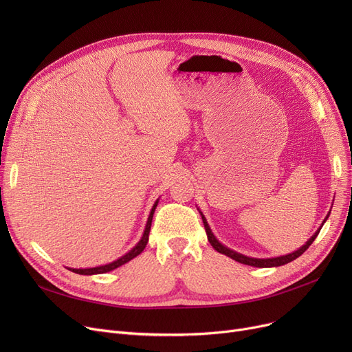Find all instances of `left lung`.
Returning <instances> with one entry per match:
<instances>
[{"instance_id":"left-lung-1","label":"left lung","mask_w":352,"mask_h":352,"mask_svg":"<svg viewBox=\"0 0 352 352\" xmlns=\"http://www.w3.org/2000/svg\"><path fill=\"white\" fill-rule=\"evenodd\" d=\"M199 214H201V218H202V223H204V227H206V232H207L208 241H210V244L212 245V248H214L215 251H218L219 254H224V255L232 258V260H235V261L239 263V264H245V265H251V267H256V268H271V267L285 265V264L294 261L295 258H298L300 255H302V254L308 250V247L314 243V239L317 238V235L320 234L322 226L325 224V221H327L328 217H329V212H328L327 217H325L324 221H322L321 227H320L316 232H314V235L308 239V241H307L302 247H300L297 251H294V252L287 254V255H281V256H274V258H252V256H247V255H244V254H239V252H236V251H234V250H231V248H228V247L221 244V243L218 241V239H217V236L212 234V231H211V228H210V226H208V223H207V218L204 217V214H202L201 211H199Z\"/></svg>"}]
</instances>
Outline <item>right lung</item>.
Instances as JSON below:
<instances>
[{"label": "right lung", "instance_id": "1", "mask_svg": "<svg viewBox=\"0 0 352 352\" xmlns=\"http://www.w3.org/2000/svg\"><path fill=\"white\" fill-rule=\"evenodd\" d=\"M158 201H160V199H157V201L154 202V206H153V208H151V212H150V215H148L146 226H145V230H144V234H142L141 239L137 243V245L133 247L131 250H129L125 255L120 256L118 260H116V261H113V263H109V264H105V265H100V267H94V268H68V270L72 271V272H76V274H80V275L105 274V272H109V271H113V270H116V268H118V267L126 264L128 261H131L133 258H135L137 255H140V254L144 251V248H145V245H146V243H148V236H150L153 217H154V211H155V208H157V206H158Z\"/></svg>", "mask_w": 352, "mask_h": 352}]
</instances>
